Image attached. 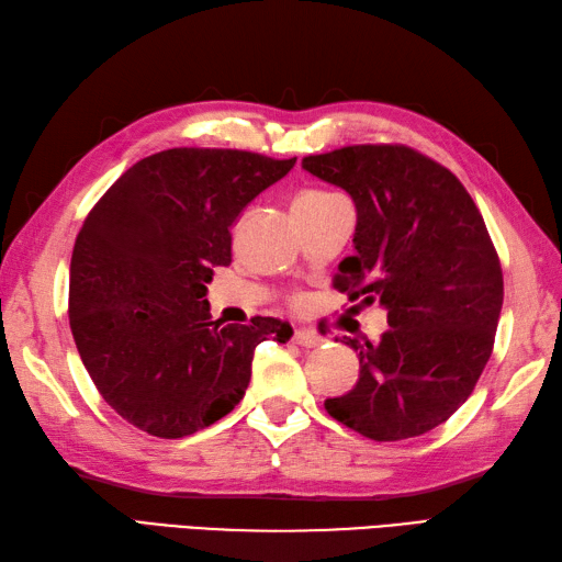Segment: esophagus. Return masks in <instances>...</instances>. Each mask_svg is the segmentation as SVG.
Here are the masks:
<instances>
[{
    "label": "esophagus",
    "instance_id": "34e87169",
    "mask_svg": "<svg viewBox=\"0 0 562 562\" xmlns=\"http://www.w3.org/2000/svg\"><path fill=\"white\" fill-rule=\"evenodd\" d=\"M293 340L297 346H303V348H317V346H322L324 344V338L322 336H317L314 331H295L293 334Z\"/></svg>",
    "mask_w": 562,
    "mask_h": 562
}]
</instances>
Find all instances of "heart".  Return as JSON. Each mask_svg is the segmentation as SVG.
<instances>
[{
	"label": "heart",
	"mask_w": 562,
	"mask_h": 562,
	"mask_svg": "<svg viewBox=\"0 0 562 562\" xmlns=\"http://www.w3.org/2000/svg\"><path fill=\"white\" fill-rule=\"evenodd\" d=\"M297 200L300 202H328V200H338V195L326 193V190H310V193H303Z\"/></svg>",
	"instance_id": "b5f03b06"
}]
</instances>
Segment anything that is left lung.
<instances>
[{"label":"left lung","mask_w":562,"mask_h":562,"mask_svg":"<svg viewBox=\"0 0 562 562\" xmlns=\"http://www.w3.org/2000/svg\"><path fill=\"white\" fill-rule=\"evenodd\" d=\"M303 169L358 210L334 289L379 300L391 326L376 344L344 336L360 379L326 413L374 441L427 434L470 398L494 350L503 271L484 218L456 173L405 145L340 147Z\"/></svg>","instance_id":"left-lung-1"}]
</instances>
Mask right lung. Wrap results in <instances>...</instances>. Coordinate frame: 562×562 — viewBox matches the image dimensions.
Segmentation results:
<instances>
[{
	"mask_svg": "<svg viewBox=\"0 0 562 562\" xmlns=\"http://www.w3.org/2000/svg\"><path fill=\"white\" fill-rule=\"evenodd\" d=\"M295 167L245 149L173 147L123 173L90 210L68 271V322L92 384L133 427L181 439L245 395L255 348L289 322H212L204 300L231 265V226Z\"/></svg>",
	"mask_w": 562,
	"mask_h": 562,
	"instance_id": "right-lung-1",
	"label": "right lung"
}]
</instances>
